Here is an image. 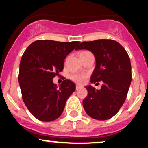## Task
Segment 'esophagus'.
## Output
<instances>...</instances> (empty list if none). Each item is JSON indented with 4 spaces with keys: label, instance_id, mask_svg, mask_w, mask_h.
<instances>
[{
    "label": "esophagus",
    "instance_id": "34e87169",
    "mask_svg": "<svg viewBox=\"0 0 148 148\" xmlns=\"http://www.w3.org/2000/svg\"><path fill=\"white\" fill-rule=\"evenodd\" d=\"M81 87L80 86H79V85H76V90H78L79 89H80V88H81Z\"/></svg>",
    "mask_w": 148,
    "mask_h": 148
}]
</instances>
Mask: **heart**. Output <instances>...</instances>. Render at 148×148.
Segmentation results:
<instances>
[{
	"instance_id": "b5f03b06",
	"label": "heart",
	"mask_w": 148,
	"mask_h": 148,
	"mask_svg": "<svg viewBox=\"0 0 148 148\" xmlns=\"http://www.w3.org/2000/svg\"><path fill=\"white\" fill-rule=\"evenodd\" d=\"M88 51H84L82 53H81V54L84 53H86ZM86 74H73L71 75L70 78L72 81H74V82L77 83V84H84L85 79H86Z\"/></svg>"
}]
</instances>
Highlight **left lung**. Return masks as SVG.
<instances>
[{
	"mask_svg": "<svg viewBox=\"0 0 148 148\" xmlns=\"http://www.w3.org/2000/svg\"><path fill=\"white\" fill-rule=\"evenodd\" d=\"M79 49L90 51L95 57L96 66L90 82L102 83L100 90L90 85L86 86L88 94L83 101L85 111L95 120L111 118L127 98L132 81L130 57L123 46L112 40L83 42L76 48Z\"/></svg>",
	"mask_w": 148,
	"mask_h": 148,
	"instance_id": "8db88e82",
	"label": "left lung"
}]
</instances>
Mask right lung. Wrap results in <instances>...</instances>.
Masks as SVG:
<instances>
[{
  "label": "right lung",
  "instance_id": "add662e5",
  "mask_svg": "<svg viewBox=\"0 0 148 148\" xmlns=\"http://www.w3.org/2000/svg\"><path fill=\"white\" fill-rule=\"evenodd\" d=\"M79 43L37 40L23 53L18 74L22 99L38 120L50 122L58 118L67 99L75 91V84L70 80H64L58 88L53 78L63 70L66 56Z\"/></svg>",
  "mask_w": 148,
  "mask_h": 148
}]
</instances>
